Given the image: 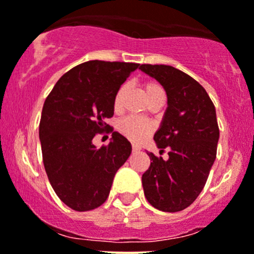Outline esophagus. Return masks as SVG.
Returning <instances> with one entry per match:
<instances>
[{
  "mask_svg": "<svg viewBox=\"0 0 254 254\" xmlns=\"http://www.w3.org/2000/svg\"><path fill=\"white\" fill-rule=\"evenodd\" d=\"M140 151V146H137V145L132 144V152H137Z\"/></svg>",
  "mask_w": 254,
  "mask_h": 254,
  "instance_id": "1",
  "label": "esophagus"
}]
</instances>
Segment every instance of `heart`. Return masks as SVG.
Wrapping results in <instances>:
<instances>
[{
  "instance_id": "b5f03b06",
  "label": "heart",
  "mask_w": 254,
  "mask_h": 254,
  "mask_svg": "<svg viewBox=\"0 0 254 254\" xmlns=\"http://www.w3.org/2000/svg\"><path fill=\"white\" fill-rule=\"evenodd\" d=\"M144 93L145 97L147 100H150L151 98H154L155 95L164 94V90L160 87L157 83L155 82H147L144 85ZM125 97V87L119 88V90L117 92L114 97V109L120 110L123 107V102H124ZM118 129L119 131L124 135L125 137H127L129 140L135 142L142 141L145 137L149 136L152 131V125L149 122H145V120L140 119L137 117H127L125 119H123L122 122L118 125Z\"/></svg>"
}]
</instances>
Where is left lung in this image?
Returning a JSON list of instances; mask_svg holds the SVG:
<instances>
[{
	"instance_id": "8db88e82",
	"label": "left lung",
	"mask_w": 254,
	"mask_h": 254,
	"mask_svg": "<svg viewBox=\"0 0 254 254\" xmlns=\"http://www.w3.org/2000/svg\"><path fill=\"white\" fill-rule=\"evenodd\" d=\"M141 72L164 87L167 108L154 140L169 159L147 152L144 172L146 200L164 212H177L197 198L207 181L220 139L216 109L202 85L186 73L164 64H141Z\"/></svg>"
}]
</instances>
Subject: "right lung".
Masks as SVG:
<instances>
[{"label":"right lung","mask_w":254,"mask_h":254,"mask_svg":"<svg viewBox=\"0 0 254 254\" xmlns=\"http://www.w3.org/2000/svg\"><path fill=\"white\" fill-rule=\"evenodd\" d=\"M140 64L89 61L65 73L44 102L39 140L49 182L68 207L89 211L107 201L131 144L114 131L108 146L93 144L114 115V97Z\"/></svg>","instance_id":"right-lung-1"}]
</instances>
